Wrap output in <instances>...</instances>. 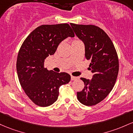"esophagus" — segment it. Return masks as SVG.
Returning <instances> with one entry per match:
<instances>
[{
  "mask_svg": "<svg viewBox=\"0 0 133 133\" xmlns=\"http://www.w3.org/2000/svg\"><path fill=\"white\" fill-rule=\"evenodd\" d=\"M78 78H77V77H74V76H71V80H76V79H77Z\"/></svg>",
  "mask_w": 133,
  "mask_h": 133,
  "instance_id": "esophagus-1",
  "label": "esophagus"
}]
</instances>
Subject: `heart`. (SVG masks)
Wrapping results in <instances>:
<instances>
[{"instance_id": "b5f03b06", "label": "heart", "mask_w": 133, "mask_h": 133, "mask_svg": "<svg viewBox=\"0 0 133 133\" xmlns=\"http://www.w3.org/2000/svg\"><path fill=\"white\" fill-rule=\"evenodd\" d=\"M77 41V40H75V41H73V42H74V41Z\"/></svg>"}]
</instances>
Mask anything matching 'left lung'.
Returning a JSON list of instances; mask_svg holds the SVG:
<instances>
[{
	"instance_id": "8db88e82",
	"label": "left lung",
	"mask_w": 133,
	"mask_h": 133,
	"mask_svg": "<svg viewBox=\"0 0 133 133\" xmlns=\"http://www.w3.org/2000/svg\"><path fill=\"white\" fill-rule=\"evenodd\" d=\"M77 36L85 45V56L90 62L92 79L81 78L85 87L77 92V99L91 106L103 101L114 86L119 71V60L108 35L97 26L70 24Z\"/></svg>"
}]
</instances>
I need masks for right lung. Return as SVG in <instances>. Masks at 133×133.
Listing matches in <instances>:
<instances>
[{
  "label": "right lung",
  "mask_w": 133,
  "mask_h": 133,
  "mask_svg": "<svg viewBox=\"0 0 133 133\" xmlns=\"http://www.w3.org/2000/svg\"><path fill=\"white\" fill-rule=\"evenodd\" d=\"M74 36L68 24L41 25L22 43L16 63L17 75L25 93L39 106L47 107L56 102L59 87L70 81L69 74L48 70L44 62L49 55L55 54L62 41Z\"/></svg>",
  "instance_id": "right-lung-1"
}]
</instances>
